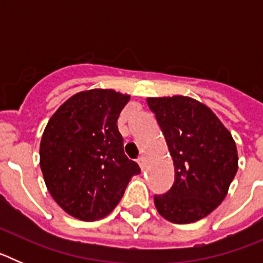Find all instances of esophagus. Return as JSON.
<instances>
[{"instance_id": "34e87169", "label": "esophagus", "mask_w": 263, "mask_h": 263, "mask_svg": "<svg viewBox=\"0 0 263 263\" xmlns=\"http://www.w3.org/2000/svg\"><path fill=\"white\" fill-rule=\"evenodd\" d=\"M137 162H138V164H139V167H141V170L145 168V157H142V155H141V157H138Z\"/></svg>"}]
</instances>
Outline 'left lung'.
Masks as SVG:
<instances>
[{"mask_svg": "<svg viewBox=\"0 0 263 263\" xmlns=\"http://www.w3.org/2000/svg\"><path fill=\"white\" fill-rule=\"evenodd\" d=\"M147 105L175 168L173 187L155 195V206L175 224L197 221L227 196L238 168L236 142L215 113L191 97H150Z\"/></svg>", "mask_w": 263, "mask_h": 263, "instance_id": "8db88e82", "label": "left lung"}]
</instances>
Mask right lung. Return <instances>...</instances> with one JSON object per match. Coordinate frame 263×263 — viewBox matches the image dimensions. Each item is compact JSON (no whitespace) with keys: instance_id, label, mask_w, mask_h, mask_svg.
I'll return each instance as SVG.
<instances>
[{"instance_id":"1","label":"right lung","mask_w":263,"mask_h":263,"mask_svg":"<svg viewBox=\"0 0 263 263\" xmlns=\"http://www.w3.org/2000/svg\"><path fill=\"white\" fill-rule=\"evenodd\" d=\"M130 96L113 89L73 95L48 121L41 170L48 192L68 215L95 221L115 210L138 164L124 153L117 120Z\"/></svg>"}]
</instances>
